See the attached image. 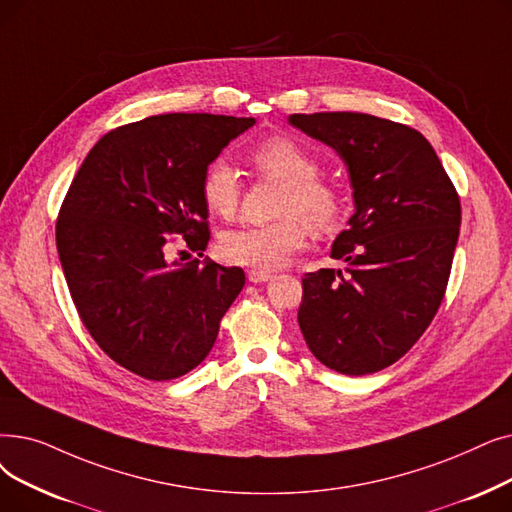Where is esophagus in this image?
I'll return each instance as SVG.
<instances>
[{"label": "esophagus", "mask_w": 512, "mask_h": 512, "mask_svg": "<svg viewBox=\"0 0 512 512\" xmlns=\"http://www.w3.org/2000/svg\"><path fill=\"white\" fill-rule=\"evenodd\" d=\"M247 278H249V282H253V284H263V282H268V280L272 278V274H270V272H259V270H249V272H247Z\"/></svg>", "instance_id": "obj_1"}]
</instances>
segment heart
Listing matches in <instances>:
<instances>
[{"label": "heart", "instance_id": "obj_1", "mask_svg": "<svg viewBox=\"0 0 512 512\" xmlns=\"http://www.w3.org/2000/svg\"><path fill=\"white\" fill-rule=\"evenodd\" d=\"M251 163L263 175L286 184L282 215L274 224L238 226L217 240V255L226 263L259 272L278 270L297 251L305 249L314 230L330 232L343 217V198L330 184L322 182L318 161L305 146L288 136H274L251 152ZM240 175L226 159L213 161L201 180V196L207 209L219 217H232L240 205ZM299 212L306 219L296 215Z\"/></svg>", "mask_w": 512, "mask_h": 512}]
</instances>
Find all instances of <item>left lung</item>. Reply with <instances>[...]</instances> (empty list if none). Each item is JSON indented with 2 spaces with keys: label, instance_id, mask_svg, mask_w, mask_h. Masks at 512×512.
Listing matches in <instances>:
<instances>
[{
  "label": "left lung",
  "instance_id": "left-lung-1",
  "mask_svg": "<svg viewBox=\"0 0 512 512\" xmlns=\"http://www.w3.org/2000/svg\"><path fill=\"white\" fill-rule=\"evenodd\" d=\"M335 150L355 211L335 242L341 270L303 278L299 326L309 351L349 376L379 372L420 339L446 293L460 198L420 131L364 113L291 115Z\"/></svg>",
  "mask_w": 512,
  "mask_h": 512
}]
</instances>
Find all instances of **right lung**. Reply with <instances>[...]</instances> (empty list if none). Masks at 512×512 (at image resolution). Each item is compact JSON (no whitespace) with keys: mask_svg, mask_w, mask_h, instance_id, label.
I'll use <instances>...</instances> for the list:
<instances>
[{"mask_svg":"<svg viewBox=\"0 0 512 512\" xmlns=\"http://www.w3.org/2000/svg\"><path fill=\"white\" fill-rule=\"evenodd\" d=\"M253 117L171 113L108 131L66 192L56 224L62 272L100 349L148 381L201 364L244 286L240 268L167 259L169 236L203 257L205 169Z\"/></svg>","mask_w":512,"mask_h":512,"instance_id":"add662e5","label":"right lung"}]
</instances>
